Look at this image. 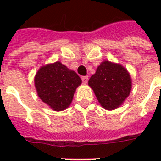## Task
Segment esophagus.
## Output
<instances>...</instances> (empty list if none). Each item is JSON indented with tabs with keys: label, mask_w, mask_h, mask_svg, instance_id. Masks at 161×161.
<instances>
[{
	"label": "esophagus",
	"mask_w": 161,
	"mask_h": 161,
	"mask_svg": "<svg viewBox=\"0 0 161 161\" xmlns=\"http://www.w3.org/2000/svg\"><path fill=\"white\" fill-rule=\"evenodd\" d=\"M82 81H83V83H88V76H84V77H83V78H82Z\"/></svg>",
	"instance_id": "esophagus-1"
}]
</instances>
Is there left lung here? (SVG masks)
<instances>
[{"label": "left lung", "mask_w": 161, "mask_h": 161, "mask_svg": "<svg viewBox=\"0 0 161 161\" xmlns=\"http://www.w3.org/2000/svg\"><path fill=\"white\" fill-rule=\"evenodd\" d=\"M88 85L101 106L113 110L119 107L130 95L132 81L130 73L122 65L103 61L91 76Z\"/></svg>", "instance_id": "1"}]
</instances>
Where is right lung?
Returning a JSON list of instances; mask_svg holds the SVG:
<instances>
[{
  "mask_svg": "<svg viewBox=\"0 0 161 161\" xmlns=\"http://www.w3.org/2000/svg\"><path fill=\"white\" fill-rule=\"evenodd\" d=\"M39 98L52 109H66L73 101L76 88L82 83L79 76L60 62L41 67L35 76Z\"/></svg>",
  "mask_w": 161,
  "mask_h": 161,
  "instance_id": "add662e5",
  "label": "right lung"
}]
</instances>
